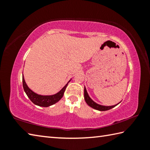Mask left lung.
<instances>
[{"mask_svg":"<svg viewBox=\"0 0 150 150\" xmlns=\"http://www.w3.org/2000/svg\"><path fill=\"white\" fill-rule=\"evenodd\" d=\"M84 100H85V102L86 103L88 104L90 107H91L92 108H94V110H98V111H107L110 110V109L113 108L114 107H115L116 105H117L119 103H118L116 105H111V106H105V105H100L98 103H96L95 102H94L93 100H92L90 96H88V94L87 93V91H86V89L85 88V86H84Z\"/></svg>","mask_w":150,"mask_h":150,"instance_id":"left-lung-1","label":"left lung"}]
</instances>
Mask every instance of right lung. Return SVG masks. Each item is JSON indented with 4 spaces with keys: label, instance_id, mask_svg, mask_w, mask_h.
<instances>
[{
    "label": "right lung",
    "instance_id": "right-lung-1",
    "mask_svg": "<svg viewBox=\"0 0 150 150\" xmlns=\"http://www.w3.org/2000/svg\"><path fill=\"white\" fill-rule=\"evenodd\" d=\"M71 81V80H70ZM22 81H23V87L24 91L28 96L30 100L34 103V104L41 106V107H48L58 102L64 96L65 90L68 84V82L66 85H65L60 91H59L58 93L53 95H49V96H43V95H40L37 93H35L33 91L30 89L24 79L23 75L22 76Z\"/></svg>",
    "mask_w": 150,
    "mask_h": 150
}]
</instances>
